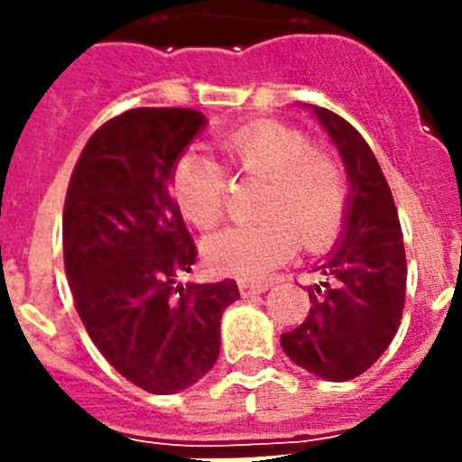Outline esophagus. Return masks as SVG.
Here are the masks:
<instances>
[{
  "mask_svg": "<svg viewBox=\"0 0 462 462\" xmlns=\"http://www.w3.org/2000/svg\"><path fill=\"white\" fill-rule=\"evenodd\" d=\"M237 288H239V295L242 297H252V295H261V292H266V290L271 288V282L246 278V281L237 282Z\"/></svg>",
  "mask_w": 462,
  "mask_h": 462,
  "instance_id": "34e87169",
  "label": "esophagus"
}]
</instances>
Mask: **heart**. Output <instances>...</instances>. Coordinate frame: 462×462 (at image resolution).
<instances>
[{"mask_svg":"<svg viewBox=\"0 0 462 462\" xmlns=\"http://www.w3.org/2000/svg\"><path fill=\"white\" fill-rule=\"evenodd\" d=\"M227 172L263 181L256 196L259 223L217 232L203 245L216 273L256 278L290 259L300 246L321 252L340 237L350 210L343 165L314 148L307 134L275 119H259L220 139ZM170 191L181 216L210 230L227 210L230 184L217 162L181 153L170 172Z\"/></svg>","mask_w":462,"mask_h":462,"instance_id":"obj_1","label":"heart"}]
</instances>
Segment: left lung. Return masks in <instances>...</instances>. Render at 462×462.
Instances as JSON below:
<instances>
[{
	"mask_svg": "<svg viewBox=\"0 0 462 462\" xmlns=\"http://www.w3.org/2000/svg\"><path fill=\"white\" fill-rule=\"evenodd\" d=\"M314 112L347 165L350 210L343 242L316 268L321 282L309 288V316L282 333L281 345L307 372L350 381L381 357L401 326L408 261L393 194L365 136L336 112Z\"/></svg>",
	"mask_w": 462,
	"mask_h": 462,
	"instance_id": "left-lung-1",
	"label": "left lung"
}]
</instances>
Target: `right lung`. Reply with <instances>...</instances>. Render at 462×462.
<instances>
[{"label":"right lung","mask_w":462,"mask_h":462,"mask_svg":"<svg viewBox=\"0 0 462 462\" xmlns=\"http://www.w3.org/2000/svg\"><path fill=\"white\" fill-rule=\"evenodd\" d=\"M206 117L136 107L107 119L76 162L64 201V268L103 357L148 393H177L220 355V316L237 282L181 285L196 245L167 181Z\"/></svg>","instance_id":"right-lung-1"}]
</instances>
